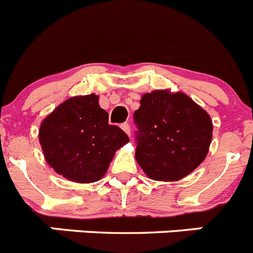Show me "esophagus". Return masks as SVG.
Listing matches in <instances>:
<instances>
[{
    "mask_svg": "<svg viewBox=\"0 0 253 253\" xmlns=\"http://www.w3.org/2000/svg\"><path fill=\"white\" fill-rule=\"evenodd\" d=\"M121 128L124 129L125 132L127 133V135H131V129H129V125L128 124H122L121 125Z\"/></svg>",
    "mask_w": 253,
    "mask_h": 253,
    "instance_id": "1",
    "label": "esophagus"
}]
</instances>
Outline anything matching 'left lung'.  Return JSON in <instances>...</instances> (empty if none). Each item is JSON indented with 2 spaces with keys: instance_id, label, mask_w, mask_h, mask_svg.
<instances>
[{
  "instance_id": "8db88e82",
  "label": "left lung",
  "mask_w": 253,
  "mask_h": 253,
  "mask_svg": "<svg viewBox=\"0 0 253 253\" xmlns=\"http://www.w3.org/2000/svg\"><path fill=\"white\" fill-rule=\"evenodd\" d=\"M133 113L136 160L149 178L178 181L203 163L212 137L211 118L184 93L154 90Z\"/></svg>"
}]
</instances>
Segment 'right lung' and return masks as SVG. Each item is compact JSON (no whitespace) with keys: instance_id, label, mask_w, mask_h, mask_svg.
Wrapping results in <instances>:
<instances>
[{"instance_id":"add662e5","label":"right lung","mask_w":253,"mask_h":253,"mask_svg":"<svg viewBox=\"0 0 253 253\" xmlns=\"http://www.w3.org/2000/svg\"><path fill=\"white\" fill-rule=\"evenodd\" d=\"M95 94L72 96L61 103L39 128L47 163L78 183H91L105 174L114 153L129 141L118 126L108 124Z\"/></svg>"}]
</instances>
